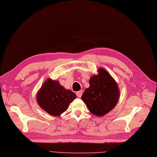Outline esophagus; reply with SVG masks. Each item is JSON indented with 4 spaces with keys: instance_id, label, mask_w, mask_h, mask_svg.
<instances>
[{
    "instance_id": "1",
    "label": "esophagus",
    "mask_w": 157,
    "mask_h": 157,
    "mask_svg": "<svg viewBox=\"0 0 157 157\" xmlns=\"http://www.w3.org/2000/svg\"><path fill=\"white\" fill-rule=\"evenodd\" d=\"M82 94H83L82 91H79L77 92V93H76V95H77L78 98H81L82 95Z\"/></svg>"
}]
</instances>
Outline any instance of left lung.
I'll list each match as a JSON object with an SVG mask.
<instances>
[{
	"mask_svg": "<svg viewBox=\"0 0 157 157\" xmlns=\"http://www.w3.org/2000/svg\"><path fill=\"white\" fill-rule=\"evenodd\" d=\"M90 80V87L84 91L82 99L92 114L98 117L109 113L117 105L119 90L117 82L103 68Z\"/></svg>",
	"mask_w": 157,
	"mask_h": 157,
	"instance_id": "obj_1",
	"label": "left lung"
}]
</instances>
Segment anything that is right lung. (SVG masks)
<instances>
[{
    "label": "right lung",
    "mask_w": 157,
    "mask_h": 157,
    "mask_svg": "<svg viewBox=\"0 0 157 157\" xmlns=\"http://www.w3.org/2000/svg\"><path fill=\"white\" fill-rule=\"evenodd\" d=\"M76 98L71 90H66L56 80L48 79L38 92L36 100L40 107L52 116L61 115Z\"/></svg>",
    "instance_id": "obj_1"
}]
</instances>
